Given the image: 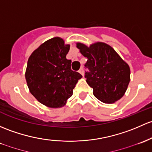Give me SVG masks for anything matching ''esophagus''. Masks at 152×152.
I'll list each match as a JSON object with an SVG mask.
<instances>
[{"instance_id":"1","label":"esophagus","mask_w":152,"mask_h":152,"mask_svg":"<svg viewBox=\"0 0 152 152\" xmlns=\"http://www.w3.org/2000/svg\"><path fill=\"white\" fill-rule=\"evenodd\" d=\"M79 73H81V75H82V76H84V69H83V68H82V67H81V68H80V69H79Z\"/></svg>"}]
</instances>
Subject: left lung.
<instances>
[{
    "label": "left lung",
    "instance_id": "8db88e82",
    "mask_svg": "<svg viewBox=\"0 0 152 152\" xmlns=\"http://www.w3.org/2000/svg\"><path fill=\"white\" fill-rule=\"evenodd\" d=\"M77 48L87 57L84 66L88 69L84 77L93 95L105 103H112L122 97L130 80V67L114 49L104 43L87 47L78 43Z\"/></svg>",
    "mask_w": 152,
    "mask_h": 152
}]
</instances>
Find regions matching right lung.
<instances>
[{
	"label": "right lung",
	"mask_w": 152,
	"mask_h": 152,
	"mask_svg": "<svg viewBox=\"0 0 152 152\" xmlns=\"http://www.w3.org/2000/svg\"><path fill=\"white\" fill-rule=\"evenodd\" d=\"M69 49L62 38H53L41 44L28 59L25 79L30 93L50 108L63 106L82 77L71 70V60L66 59Z\"/></svg>",
	"instance_id": "obj_1"
}]
</instances>
